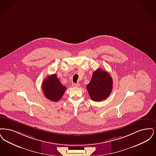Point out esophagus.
<instances>
[{
  "instance_id": "esophagus-1",
  "label": "esophagus",
  "mask_w": 156,
  "mask_h": 156,
  "mask_svg": "<svg viewBox=\"0 0 156 156\" xmlns=\"http://www.w3.org/2000/svg\"><path fill=\"white\" fill-rule=\"evenodd\" d=\"M72 86L74 87H78L79 86V84L78 83H73L72 84Z\"/></svg>"
}]
</instances>
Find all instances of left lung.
Returning a JSON list of instances; mask_svg holds the SVG:
<instances>
[{
    "mask_svg": "<svg viewBox=\"0 0 156 156\" xmlns=\"http://www.w3.org/2000/svg\"><path fill=\"white\" fill-rule=\"evenodd\" d=\"M112 79L108 73L98 69L93 72L91 80L87 86L91 99L94 101L106 99L112 92Z\"/></svg>",
    "mask_w": 156,
    "mask_h": 156,
    "instance_id": "8db88e82",
    "label": "left lung"
}]
</instances>
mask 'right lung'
<instances>
[{
    "instance_id": "right-lung-1",
    "label": "right lung",
    "mask_w": 156,
    "mask_h": 156,
    "mask_svg": "<svg viewBox=\"0 0 156 156\" xmlns=\"http://www.w3.org/2000/svg\"><path fill=\"white\" fill-rule=\"evenodd\" d=\"M42 88L45 97L54 102L61 100L66 89L61 84L56 74L47 77L42 82Z\"/></svg>"
}]
</instances>
